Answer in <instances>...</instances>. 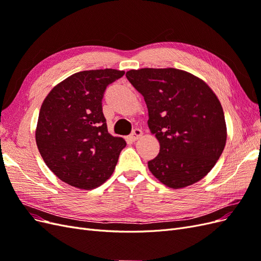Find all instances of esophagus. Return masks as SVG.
I'll return each instance as SVG.
<instances>
[{"label":"esophagus","instance_id":"1","mask_svg":"<svg viewBox=\"0 0 261 261\" xmlns=\"http://www.w3.org/2000/svg\"><path fill=\"white\" fill-rule=\"evenodd\" d=\"M141 135H143V132H141L139 128H135V129H134V130L132 132V134L129 135V137H128V139H129L130 141H136L138 138H140Z\"/></svg>","mask_w":261,"mask_h":261}]
</instances>
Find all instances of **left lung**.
Segmentation results:
<instances>
[{
  "instance_id": "obj_1",
  "label": "left lung",
  "mask_w": 261,
  "mask_h": 261,
  "mask_svg": "<svg viewBox=\"0 0 261 261\" xmlns=\"http://www.w3.org/2000/svg\"><path fill=\"white\" fill-rule=\"evenodd\" d=\"M143 94L148 126L160 151L148 162L162 184L183 188L206 176L226 143L222 106L210 87L185 70L141 68L126 73Z\"/></svg>"
}]
</instances>
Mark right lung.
<instances>
[{
    "label": "right lung",
    "instance_id": "add662e5",
    "mask_svg": "<svg viewBox=\"0 0 261 261\" xmlns=\"http://www.w3.org/2000/svg\"><path fill=\"white\" fill-rule=\"evenodd\" d=\"M124 74L112 68L73 74L43 101L36 129L39 152L70 186L93 189L114 172L126 143L109 134L102 99L107 87Z\"/></svg>",
    "mask_w": 261,
    "mask_h": 261
}]
</instances>
